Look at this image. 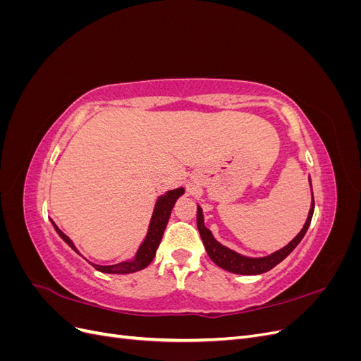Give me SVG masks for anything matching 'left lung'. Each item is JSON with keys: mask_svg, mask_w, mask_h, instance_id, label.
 Masks as SVG:
<instances>
[{"mask_svg": "<svg viewBox=\"0 0 361 361\" xmlns=\"http://www.w3.org/2000/svg\"><path fill=\"white\" fill-rule=\"evenodd\" d=\"M309 182H310V188H312V180L309 176ZM313 211H314V200H313V192H312V203H310V211L307 215V220H305L302 228L300 231V233L295 236L292 241L285 245L283 248L274 251L268 256L264 257H248L244 255H239L236 251L231 250L228 247L223 245L216 241L214 238L212 232L204 226V218H203V211L202 207L197 204V228L199 233L202 236V241L204 245V250L207 256L211 257V260L214 264H216L220 268L233 272V274H241V276H257V274H264V272L269 271L274 268L276 265H279L283 259H286L293 248L297 247L301 239L304 238L305 232L310 226L312 216H313Z\"/></svg>", "mask_w": 361, "mask_h": 361, "instance_id": "obj_1", "label": "left lung"}]
</instances>
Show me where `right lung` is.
<instances>
[{"mask_svg": "<svg viewBox=\"0 0 361 361\" xmlns=\"http://www.w3.org/2000/svg\"><path fill=\"white\" fill-rule=\"evenodd\" d=\"M183 192H185V190L182 187L174 188V190L166 191V194L159 195V197L157 199L154 212H152L150 223H149V227H147V233L143 239V243L140 244L137 253L134 255L133 259L125 260V262H118V264H116V265H96V264H92L90 260H87L85 257L84 259L89 262V264L96 271L105 272V274H130V272H137L140 269H145L150 264V262L154 260V257L157 255V250H158L159 243L162 239L164 231H166V227H167L173 206ZM51 223H52L54 228H56V232L59 233V236L63 239V241L66 243L75 251L76 255L81 256L80 251L76 250L75 244L72 243V239L68 235H64L57 227V224L54 223L52 220H51Z\"/></svg>", "mask_w": 361, "mask_h": 361, "instance_id": "right-lung-1", "label": "right lung"}]
</instances>
